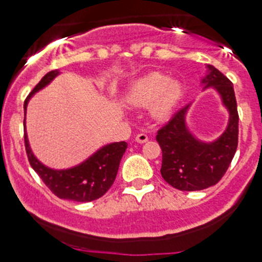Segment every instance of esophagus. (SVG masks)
I'll list each match as a JSON object with an SVG mask.
<instances>
[{"label": "esophagus", "mask_w": 262, "mask_h": 262, "mask_svg": "<svg viewBox=\"0 0 262 262\" xmlns=\"http://www.w3.org/2000/svg\"><path fill=\"white\" fill-rule=\"evenodd\" d=\"M148 141V136L146 133H139L137 134L136 137V142H138V143H146Z\"/></svg>", "instance_id": "obj_1"}]
</instances>
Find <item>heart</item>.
Here are the masks:
<instances>
[{
	"label": "heart",
	"mask_w": 262,
	"mask_h": 262,
	"mask_svg": "<svg viewBox=\"0 0 262 262\" xmlns=\"http://www.w3.org/2000/svg\"><path fill=\"white\" fill-rule=\"evenodd\" d=\"M184 96V84L161 72H149L129 86L125 99L136 106H149L153 118H168Z\"/></svg>",
	"instance_id": "1"
}]
</instances>
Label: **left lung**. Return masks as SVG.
<instances>
[{
  "mask_svg": "<svg viewBox=\"0 0 262 262\" xmlns=\"http://www.w3.org/2000/svg\"><path fill=\"white\" fill-rule=\"evenodd\" d=\"M202 86L203 90L216 91L228 112L223 133L212 142L195 137L186 121L191 106L189 104L179 110L156 137L162 149L161 175L171 186L182 191H196L215 185L231 165L238 144V113L232 82L208 64Z\"/></svg>",
  "mask_w": 262,
  "mask_h": 262,
  "instance_id": "8db88e82",
  "label": "left lung"
}]
</instances>
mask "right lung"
I'll use <instances>...</instances> for the list:
<instances>
[{
	"label": "right lung",
	"instance_id": "add662e5",
	"mask_svg": "<svg viewBox=\"0 0 262 262\" xmlns=\"http://www.w3.org/2000/svg\"><path fill=\"white\" fill-rule=\"evenodd\" d=\"M59 71H50L40 82L34 87L24 102V112L26 109L31 97L38 91L43 90L59 75ZM24 138H25V149L29 162L44 184L52 190L54 195L60 199L73 200V202L87 203L101 198L114 184L118 173L120 160L125 152L128 144L125 142H114L105 144L92 153L89 158L78 165L70 168L48 167L36 158L29 144L28 133H26L25 120H24Z\"/></svg>",
	"mask_w": 262,
	"mask_h": 262
}]
</instances>
